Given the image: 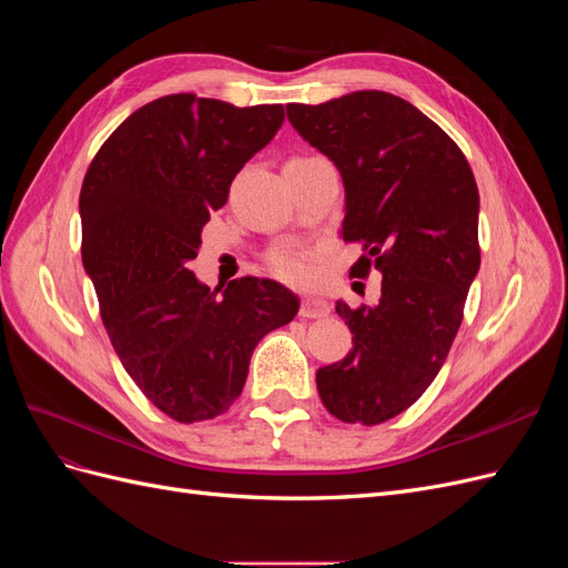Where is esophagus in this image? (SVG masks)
<instances>
[{"label": "esophagus", "mask_w": 568, "mask_h": 568, "mask_svg": "<svg viewBox=\"0 0 568 568\" xmlns=\"http://www.w3.org/2000/svg\"><path fill=\"white\" fill-rule=\"evenodd\" d=\"M332 313V305L326 303L324 298H317V296H305L301 301V317H307V320H322Z\"/></svg>", "instance_id": "esophagus-1"}]
</instances>
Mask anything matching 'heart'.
I'll return each instance as SVG.
<instances>
[{
	"instance_id": "1",
	"label": "heart",
	"mask_w": 568,
	"mask_h": 568,
	"mask_svg": "<svg viewBox=\"0 0 568 568\" xmlns=\"http://www.w3.org/2000/svg\"><path fill=\"white\" fill-rule=\"evenodd\" d=\"M265 265L274 277L286 284H307L313 280V251L303 244L274 246L265 255Z\"/></svg>"
}]
</instances>
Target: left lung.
Here are the masks:
<instances>
[{
    "instance_id": "obj_1",
    "label": "left lung",
    "mask_w": 568,
    "mask_h": 568,
    "mask_svg": "<svg viewBox=\"0 0 568 568\" xmlns=\"http://www.w3.org/2000/svg\"><path fill=\"white\" fill-rule=\"evenodd\" d=\"M286 115L343 178L341 236L365 251L351 274L382 272L379 303H336L353 351L317 369L320 398L341 422L382 424L419 400L450 353L480 265L478 186L462 149L395 94L363 90Z\"/></svg>"
}]
</instances>
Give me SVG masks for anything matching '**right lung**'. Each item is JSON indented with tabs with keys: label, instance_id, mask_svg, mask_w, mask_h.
<instances>
[{
	"label": "right lung",
	"instance_id": "obj_1",
	"mask_svg": "<svg viewBox=\"0 0 568 568\" xmlns=\"http://www.w3.org/2000/svg\"><path fill=\"white\" fill-rule=\"evenodd\" d=\"M282 123V104L168 94L125 118L82 180V265L106 334L132 382L180 424L227 412L257 341L298 313L274 280H232L217 294L186 270L232 180Z\"/></svg>",
	"mask_w": 568,
	"mask_h": 568
}]
</instances>
